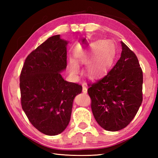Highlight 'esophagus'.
<instances>
[{
  "label": "esophagus",
  "mask_w": 158,
  "mask_h": 158,
  "mask_svg": "<svg viewBox=\"0 0 158 158\" xmlns=\"http://www.w3.org/2000/svg\"><path fill=\"white\" fill-rule=\"evenodd\" d=\"M83 92L84 94H87V92H88V88H87L85 84L83 85Z\"/></svg>",
  "instance_id": "1"
}]
</instances>
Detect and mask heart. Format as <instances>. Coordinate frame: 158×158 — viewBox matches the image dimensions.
Returning a JSON list of instances; mask_svg holds the SVG:
<instances>
[{"label":"heart","instance_id":"b5f03b06","mask_svg":"<svg viewBox=\"0 0 158 158\" xmlns=\"http://www.w3.org/2000/svg\"><path fill=\"white\" fill-rule=\"evenodd\" d=\"M114 59L113 48L109 41H103L101 44L96 43L81 58H77L75 62L70 61L69 71L73 75L79 72L77 64H88L87 75L91 79H96L102 77L108 71Z\"/></svg>","mask_w":158,"mask_h":158}]
</instances>
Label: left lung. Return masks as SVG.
I'll list each match as a JSON object with an SVG mask.
<instances>
[{
    "instance_id": "8db88e82",
    "label": "left lung",
    "mask_w": 158,
    "mask_h": 158,
    "mask_svg": "<svg viewBox=\"0 0 158 158\" xmlns=\"http://www.w3.org/2000/svg\"><path fill=\"white\" fill-rule=\"evenodd\" d=\"M113 68L88 89L92 110L99 125L115 132L130 123L143 101V71L138 58L125 43Z\"/></svg>"
}]
</instances>
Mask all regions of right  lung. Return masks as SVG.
<instances>
[{
    "label": "right lung",
    "instance_id": "1",
    "mask_svg": "<svg viewBox=\"0 0 158 158\" xmlns=\"http://www.w3.org/2000/svg\"><path fill=\"white\" fill-rule=\"evenodd\" d=\"M69 41L54 35L26 58L20 75L23 111L33 126L49 136L62 133L68 126L73 103L82 86L66 81L61 75L66 69Z\"/></svg>",
    "mask_w": 158,
    "mask_h": 158
}]
</instances>
